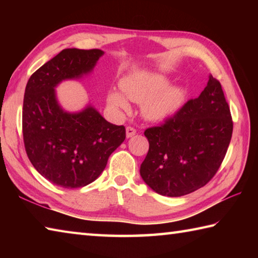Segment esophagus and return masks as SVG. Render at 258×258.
Instances as JSON below:
<instances>
[{"instance_id": "1", "label": "esophagus", "mask_w": 258, "mask_h": 258, "mask_svg": "<svg viewBox=\"0 0 258 258\" xmlns=\"http://www.w3.org/2000/svg\"><path fill=\"white\" fill-rule=\"evenodd\" d=\"M135 133H137V130L132 127V126H127L126 127V137L127 138H132L133 135H135Z\"/></svg>"}]
</instances>
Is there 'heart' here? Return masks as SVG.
<instances>
[{
	"instance_id": "1",
	"label": "heart",
	"mask_w": 258,
	"mask_h": 258,
	"mask_svg": "<svg viewBox=\"0 0 258 258\" xmlns=\"http://www.w3.org/2000/svg\"><path fill=\"white\" fill-rule=\"evenodd\" d=\"M169 82L163 75L132 76L124 78L120 87L124 94L134 102L142 104V113L148 119L160 120L172 116L180 109L184 100V92L180 87H167ZM107 101L117 110H128V102L123 94L110 91Z\"/></svg>"
}]
</instances>
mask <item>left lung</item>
<instances>
[{
	"mask_svg": "<svg viewBox=\"0 0 258 258\" xmlns=\"http://www.w3.org/2000/svg\"><path fill=\"white\" fill-rule=\"evenodd\" d=\"M233 121L221 83L212 75L198 98L163 124L145 131L149 151L140 174L157 194L181 197L212 180L232 138Z\"/></svg>",
	"mask_w": 258,
	"mask_h": 258,
	"instance_id": "8db88e82",
	"label": "left lung"
}]
</instances>
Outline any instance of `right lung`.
Returning <instances> with one entry per match:
<instances>
[{"mask_svg":"<svg viewBox=\"0 0 258 258\" xmlns=\"http://www.w3.org/2000/svg\"><path fill=\"white\" fill-rule=\"evenodd\" d=\"M102 54L99 49H64L38 68L26 85V154L43 177L64 189L85 186L98 178L126 138L124 126L109 123L93 107L69 113L55 98L54 87L61 81L90 73Z\"/></svg>","mask_w":258,"mask_h":258,"instance_id":"add662e5","label":"right lung"}]
</instances>
